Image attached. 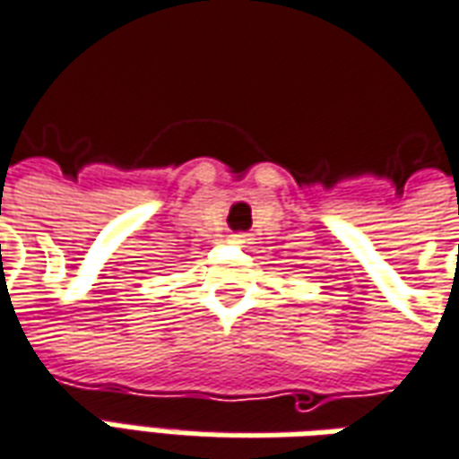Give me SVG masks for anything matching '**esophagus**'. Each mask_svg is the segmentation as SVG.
Returning a JSON list of instances; mask_svg holds the SVG:
<instances>
[{
  "label": "esophagus",
  "mask_w": 459,
  "mask_h": 459,
  "mask_svg": "<svg viewBox=\"0 0 459 459\" xmlns=\"http://www.w3.org/2000/svg\"><path fill=\"white\" fill-rule=\"evenodd\" d=\"M233 240H236V243H248V240H251V236H248V233H236V236H233Z\"/></svg>",
  "instance_id": "34e87169"
}]
</instances>
